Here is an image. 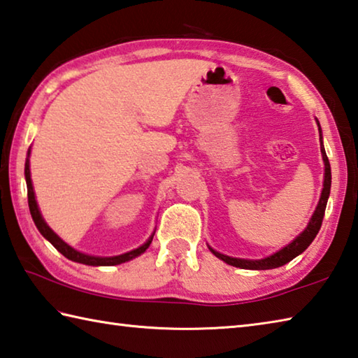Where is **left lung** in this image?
Instances as JSON below:
<instances>
[{
  "mask_svg": "<svg viewBox=\"0 0 358 358\" xmlns=\"http://www.w3.org/2000/svg\"><path fill=\"white\" fill-rule=\"evenodd\" d=\"M320 125V123H317ZM321 133V128H320ZM321 153H322V159H324V166H326V173H324V187L321 192V199L320 203L316 206V211L311 217L310 224L307 229H305L301 235H299L294 241L288 244L287 247H283L282 250H278L274 255H271L264 259H241V258H231L222 255L216 250H213L210 247V250L216 255L217 258L222 259L227 264L230 266H236V268L241 269H257V271H264V269H274V268H280V266L289 263L292 258H296L299 253H302L307 247L313 243V239L316 238L317 231H320L321 225H322V219H324V213H326V206H327V199L330 194V185H332V172H330V162L326 155V150H324V145L321 142Z\"/></svg>",
  "mask_w": 358,
  "mask_h": 358,
  "instance_id": "1",
  "label": "left lung"
}]
</instances>
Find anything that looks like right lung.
<instances>
[{"label": "right lung", "mask_w": 358, "mask_h": 358, "mask_svg": "<svg viewBox=\"0 0 358 358\" xmlns=\"http://www.w3.org/2000/svg\"><path fill=\"white\" fill-rule=\"evenodd\" d=\"M29 155V152H28ZM24 177H26V186H28V205H29V211H31V216L32 220H34L36 227L38 229V231L42 233L43 238H47L48 241L53 244L57 250H59L64 257H67L71 262H76V263H83V264H89V266H114V264H120V263H125L129 262V259H133L134 257L141 255V253H144L148 245L152 244V239L153 236L148 239V241L138 247V249H134L128 253H123V255L119 257H90L86 255V253H81L75 249H71L69 244H66L62 241V239L56 235V233L50 229L45 222L41 211H38V206H37V201L34 197V191H32V183H31V172H29V159H26V164H24Z\"/></svg>", "instance_id": "obj_1"}]
</instances>
